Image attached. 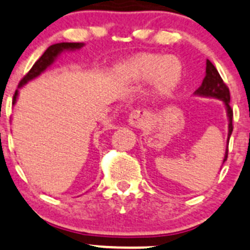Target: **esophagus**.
Here are the masks:
<instances>
[{
    "label": "esophagus",
    "instance_id": "34e87169",
    "mask_svg": "<svg viewBox=\"0 0 250 250\" xmlns=\"http://www.w3.org/2000/svg\"><path fill=\"white\" fill-rule=\"evenodd\" d=\"M146 117H148V112L144 111V109H136L130 113L129 123L132 125H136V127H141L146 121Z\"/></svg>",
    "mask_w": 250,
    "mask_h": 250
}]
</instances>
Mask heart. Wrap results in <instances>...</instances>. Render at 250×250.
<instances>
[{"mask_svg":"<svg viewBox=\"0 0 250 250\" xmlns=\"http://www.w3.org/2000/svg\"><path fill=\"white\" fill-rule=\"evenodd\" d=\"M183 65L175 57L146 54L132 60L125 66V74L136 81H150L155 79L160 93L171 91L180 81Z\"/></svg>","mask_w":250,"mask_h":250,"instance_id":"b5f03b06","label":"heart"}]
</instances>
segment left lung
<instances>
[{"label":"left lung","instance_id":"left-lung-1","mask_svg":"<svg viewBox=\"0 0 250 250\" xmlns=\"http://www.w3.org/2000/svg\"><path fill=\"white\" fill-rule=\"evenodd\" d=\"M196 95H200V96H207V97H216V99H220L225 102L226 108H227L228 118H229V132H228V142H229V137L232 134L233 130V109L230 108V95H229V88L226 85L225 81L222 80L221 75L218 74L217 69L214 67V65L212 64L209 60L206 62V76H205L204 81H202V85L200 86L197 90L195 91ZM228 158V148L226 149V155L223 163L227 160Z\"/></svg>","mask_w":250,"mask_h":250}]
</instances>
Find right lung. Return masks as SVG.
<instances>
[{"label":"right lung","instance_id":"obj_1","mask_svg":"<svg viewBox=\"0 0 250 250\" xmlns=\"http://www.w3.org/2000/svg\"><path fill=\"white\" fill-rule=\"evenodd\" d=\"M81 46H83V43H58L54 44V45H50L45 51H44V54L34 62V65L30 67L29 71L23 76V79L20 81V83H18V87H21V86H23L24 83H27L28 81L32 80V79L41 75L42 72H43L51 62H54L55 58H57L62 50H67V49H71V50L72 49H80ZM17 93L18 91H16L15 95H13V104H15L16 99H17Z\"/></svg>","mask_w":250,"mask_h":250}]
</instances>
